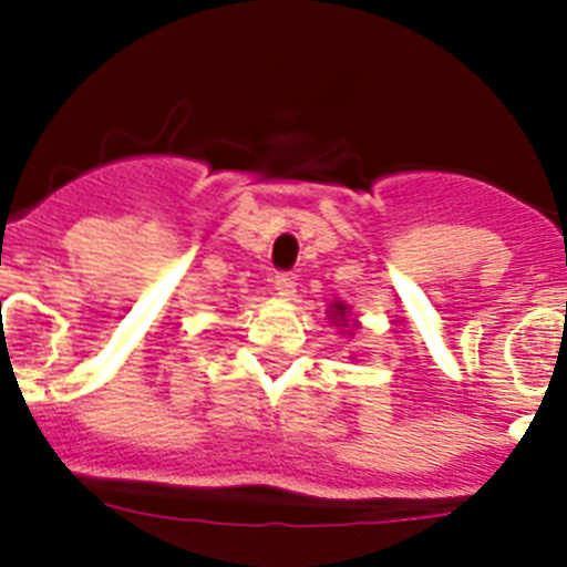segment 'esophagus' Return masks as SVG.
<instances>
[{"label": "esophagus", "instance_id": "34e87169", "mask_svg": "<svg viewBox=\"0 0 567 567\" xmlns=\"http://www.w3.org/2000/svg\"><path fill=\"white\" fill-rule=\"evenodd\" d=\"M272 287H275V292L280 295V298H292L295 287H298V284H295V275H289V272H275Z\"/></svg>", "mask_w": 567, "mask_h": 567}]
</instances>
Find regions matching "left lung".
<instances>
[{"label": "left lung", "mask_w": 567, "mask_h": 567, "mask_svg": "<svg viewBox=\"0 0 567 567\" xmlns=\"http://www.w3.org/2000/svg\"><path fill=\"white\" fill-rule=\"evenodd\" d=\"M329 318L334 320V327H346V323H349V307H346V303H340V300H334L332 307H329Z\"/></svg>", "instance_id": "8db88e82"}]
</instances>
